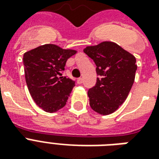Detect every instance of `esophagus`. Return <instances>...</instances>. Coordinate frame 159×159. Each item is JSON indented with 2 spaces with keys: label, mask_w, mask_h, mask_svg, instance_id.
<instances>
[{
  "label": "esophagus",
  "mask_w": 159,
  "mask_h": 159,
  "mask_svg": "<svg viewBox=\"0 0 159 159\" xmlns=\"http://www.w3.org/2000/svg\"><path fill=\"white\" fill-rule=\"evenodd\" d=\"M82 82H83V78H82V77H79V78L77 79V83H78V84H82Z\"/></svg>",
  "instance_id": "1"
}]
</instances>
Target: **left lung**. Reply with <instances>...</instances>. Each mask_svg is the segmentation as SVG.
<instances>
[{
    "label": "left lung",
    "mask_w": 159,
    "mask_h": 159,
    "mask_svg": "<svg viewBox=\"0 0 159 159\" xmlns=\"http://www.w3.org/2000/svg\"><path fill=\"white\" fill-rule=\"evenodd\" d=\"M97 66V83L88 90L90 106L102 115L113 113L125 101L137 70L134 56L113 42L83 49Z\"/></svg>",
    "instance_id": "1"
}]
</instances>
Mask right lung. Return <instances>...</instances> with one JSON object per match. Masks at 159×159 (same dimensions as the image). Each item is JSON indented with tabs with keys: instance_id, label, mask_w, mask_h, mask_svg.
Returning <instances> with one entry per match:
<instances>
[{
	"instance_id": "add662e5",
	"label": "right lung",
	"mask_w": 159,
	"mask_h": 159,
	"mask_svg": "<svg viewBox=\"0 0 159 159\" xmlns=\"http://www.w3.org/2000/svg\"><path fill=\"white\" fill-rule=\"evenodd\" d=\"M77 51L44 44L24 54L25 76L36 105L46 112H55L66 105L75 81L62 77L67 60Z\"/></svg>"
}]
</instances>
